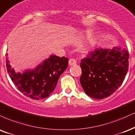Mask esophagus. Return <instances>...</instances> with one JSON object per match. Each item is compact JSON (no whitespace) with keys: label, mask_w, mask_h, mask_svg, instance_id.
Here are the masks:
<instances>
[{"label":"esophagus","mask_w":135,"mask_h":135,"mask_svg":"<svg viewBox=\"0 0 135 135\" xmlns=\"http://www.w3.org/2000/svg\"><path fill=\"white\" fill-rule=\"evenodd\" d=\"M76 64V61L74 59H70L69 60V66H73V65Z\"/></svg>","instance_id":"obj_1"}]
</instances>
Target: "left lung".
<instances>
[{"label": "left lung", "mask_w": 135, "mask_h": 135, "mask_svg": "<svg viewBox=\"0 0 135 135\" xmlns=\"http://www.w3.org/2000/svg\"><path fill=\"white\" fill-rule=\"evenodd\" d=\"M129 52L125 49H97L81 61L80 83L87 95L103 99L121 85L128 71Z\"/></svg>", "instance_id": "obj_1"}]
</instances>
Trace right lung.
I'll return each mask as SVG.
<instances>
[{
    "label": "right lung",
    "mask_w": 135,
    "mask_h": 135,
    "mask_svg": "<svg viewBox=\"0 0 135 135\" xmlns=\"http://www.w3.org/2000/svg\"><path fill=\"white\" fill-rule=\"evenodd\" d=\"M68 65L67 57L51 55L35 68L26 69L21 73L15 72L7 57L6 59L7 72L15 86L25 95L35 100L45 99L50 95Z\"/></svg>",
    "instance_id": "right-lung-1"
}]
</instances>
